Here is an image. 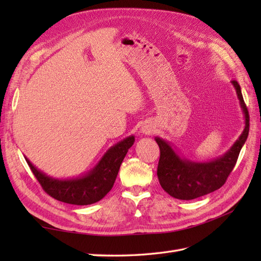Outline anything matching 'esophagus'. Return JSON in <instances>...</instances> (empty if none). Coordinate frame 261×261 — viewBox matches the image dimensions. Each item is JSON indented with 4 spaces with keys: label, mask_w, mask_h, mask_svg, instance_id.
I'll list each match as a JSON object with an SVG mask.
<instances>
[{
    "label": "esophagus",
    "mask_w": 261,
    "mask_h": 261,
    "mask_svg": "<svg viewBox=\"0 0 261 261\" xmlns=\"http://www.w3.org/2000/svg\"><path fill=\"white\" fill-rule=\"evenodd\" d=\"M154 129H156V126L150 123V122H148V123H145L141 126V132L145 135H151L154 132Z\"/></svg>",
    "instance_id": "esophagus-1"
}]
</instances>
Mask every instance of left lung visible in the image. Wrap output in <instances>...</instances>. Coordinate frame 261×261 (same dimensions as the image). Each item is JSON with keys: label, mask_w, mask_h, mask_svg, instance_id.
Returning a JSON list of instances; mask_svg holds the SVG:
<instances>
[{"label": "left lung", "mask_w": 261, "mask_h": 261, "mask_svg": "<svg viewBox=\"0 0 261 261\" xmlns=\"http://www.w3.org/2000/svg\"><path fill=\"white\" fill-rule=\"evenodd\" d=\"M245 116V129L232 147L222 156L205 163L181 158L168 141L156 137L160 149L157 176L160 185L170 196L178 199H194L212 193L224 185L234 168L242 146L249 135V113L243 101L240 85L232 81Z\"/></svg>", "instance_id": "obj_1"}]
</instances>
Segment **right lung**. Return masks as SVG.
I'll use <instances>...</instances> for the list:
<instances>
[{"label":"right lung","instance_id":"1","mask_svg":"<svg viewBox=\"0 0 261 261\" xmlns=\"http://www.w3.org/2000/svg\"><path fill=\"white\" fill-rule=\"evenodd\" d=\"M135 142V136L125 138L111 147L101 160L85 175L68 179H58L39 170L25 158L28 165L47 194L60 202L88 205L102 199L113 187L120 166L127 150Z\"/></svg>","mask_w":261,"mask_h":261}]
</instances>
